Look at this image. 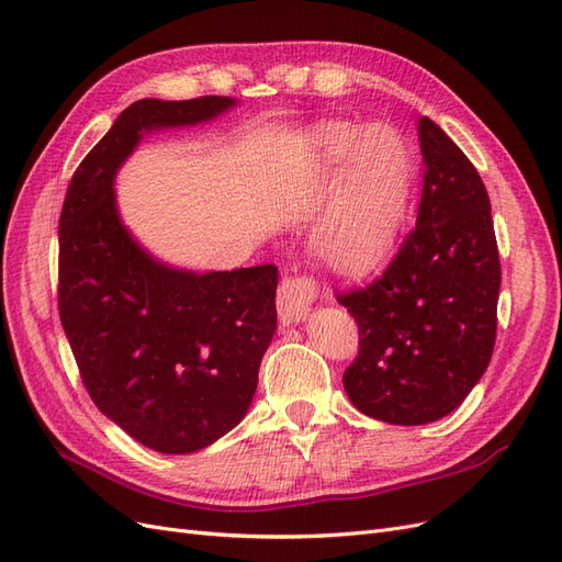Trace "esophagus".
<instances>
[{
	"mask_svg": "<svg viewBox=\"0 0 562 562\" xmlns=\"http://www.w3.org/2000/svg\"><path fill=\"white\" fill-rule=\"evenodd\" d=\"M315 301V280L311 278H284L278 290V311L282 323H299L308 315Z\"/></svg>",
	"mask_w": 562,
	"mask_h": 562,
	"instance_id": "1",
	"label": "esophagus"
}]
</instances>
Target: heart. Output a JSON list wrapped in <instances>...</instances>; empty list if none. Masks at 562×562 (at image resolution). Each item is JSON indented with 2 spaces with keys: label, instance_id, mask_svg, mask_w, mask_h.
<instances>
[{
  "label": "heart",
  "instance_id": "b5f03b06",
  "mask_svg": "<svg viewBox=\"0 0 562 562\" xmlns=\"http://www.w3.org/2000/svg\"><path fill=\"white\" fill-rule=\"evenodd\" d=\"M319 171L336 165L334 195L315 228V249L341 276L374 270L393 245L409 192V153L389 124L358 132L350 122L319 124L311 138Z\"/></svg>",
  "mask_w": 562,
  "mask_h": 562
}]
</instances>
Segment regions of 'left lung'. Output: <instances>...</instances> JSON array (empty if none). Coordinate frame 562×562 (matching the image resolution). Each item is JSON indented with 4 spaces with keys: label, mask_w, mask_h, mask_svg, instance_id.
I'll return each mask as SVG.
<instances>
[{
    "label": "left lung",
    "mask_w": 562,
    "mask_h": 562,
    "mask_svg": "<svg viewBox=\"0 0 562 562\" xmlns=\"http://www.w3.org/2000/svg\"><path fill=\"white\" fill-rule=\"evenodd\" d=\"M419 143L416 226L372 284L336 296L360 334L344 389L362 414L395 426L438 422L473 391L494 350L502 286L483 179L428 117Z\"/></svg>",
    "instance_id": "1"
}]
</instances>
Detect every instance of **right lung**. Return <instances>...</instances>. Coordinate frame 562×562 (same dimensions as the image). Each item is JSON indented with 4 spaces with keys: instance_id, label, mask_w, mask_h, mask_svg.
I'll return each mask as SVG.
<instances>
[{
    "instance_id": "1",
    "label": "right lung",
    "mask_w": 562,
    "mask_h": 562,
    "mask_svg": "<svg viewBox=\"0 0 562 562\" xmlns=\"http://www.w3.org/2000/svg\"><path fill=\"white\" fill-rule=\"evenodd\" d=\"M233 105L228 95L132 103L72 173L58 221V313L85 389L162 454L198 452L245 419L278 327V268L157 261L124 228L112 183L143 134Z\"/></svg>"
}]
</instances>
